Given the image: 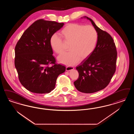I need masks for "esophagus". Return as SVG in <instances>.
<instances>
[{"instance_id": "1", "label": "esophagus", "mask_w": 134, "mask_h": 134, "mask_svg": "<svg viewBox=\"0 0 134 134\" xmlns=\"http://www.w3.org/2000/svg\"><path fill=\"white\" fill-rule=\"evenodd\" d=\"M74 69V67H73V66H67L66 68V70L67 71H70L71 70Z\"/></svg>"}]
</instances>
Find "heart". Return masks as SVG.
<instances>
[{
	"label": "heart",
	"instance_id": "b5f03b06",
	"mask_svg": "<svg viewBox=\"0 0 134 134\" xmlns=\"http://www.w3.org/2000/svg\"><path fill=\"white\" fill-rule=\"evenodd\" d=\"M60 35L64 42L69 44V52L58 58L60 62L65 64L73 65L79 60L86 59L93 53L96 46L98 33L95 28L91 25L69 23L60 31ZM63 41L55 34L50 38L51 47L58 55L64 52Z\"/></svg>",
	"mask_w": 134,
	"mask_h": 134
}]
</instances>
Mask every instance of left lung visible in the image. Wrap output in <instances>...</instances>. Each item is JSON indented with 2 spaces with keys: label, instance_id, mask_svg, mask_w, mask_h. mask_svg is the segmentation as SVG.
Here are the masks:
<instances>
[{
  "label": "left lung",
  "instance_id": "8db88e82",
  "mask_svg": "<svg viewBox=\"0 0 134 134\" xmlns=\"http://www.w3.org/2000/svg\"><path fill=\"white\" fill-rule=\"evenodd\" d=\"M86 18L96 30L98 40L93 53L76 67L79 77L74 84L81 92L93 93L103 90L110 82L116 71L117 51L111 36Z\"/></svg>",
  "mask_w": 134,
  "mask_h": 134
}]
</instances>
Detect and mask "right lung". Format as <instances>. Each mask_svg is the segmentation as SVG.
<instances>
[{"mask_svg": "<svg viewBox=\"0 0 134 134\" xmlns=\"http://www.w3.org/2000/svg\"><path fill=\"white\" fill-rule=\"evenodd\" d=\"M64 23L40 19L22 35L15 47L14 64L22 86L37 94L49 93L66 67L56 63L50 38ZM52 64V66L49 65Z\"/></svg>", "mask_w": 134, "mask_h": 134, "instance_id": "1", "label": "right lung"}]
</instances>
